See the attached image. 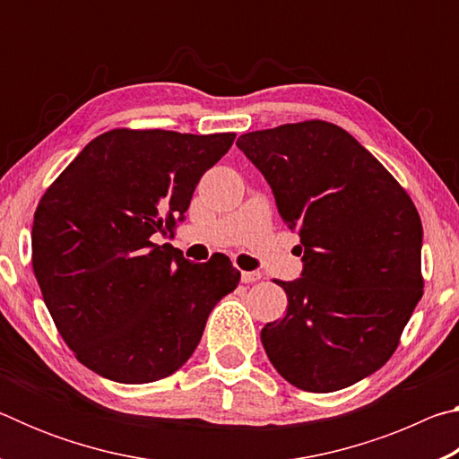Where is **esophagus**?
Segmentation results:
<instances>
[{"instance_id": "1", "label": "esophagus", "mask_w": 459, "mask_h": 459, "mask_svg": "<svg viewBox=\"0 0 459 459\" xmlns=\"http://www.w3.org/2000/svg\"><path fill=\"white\" fill-rule=\"evenodd\" d=\"M261 279V273H257V271H243V273H240V281L243 283H255V281H259Z\"/></svg>"}]
</instances>
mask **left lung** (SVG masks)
I'll return each instance as SVG.
<instances>
[{
    "mask_svg": "<svg viewBox=\"0 0 459 459\" xmlns=\"http://www.w3.org/2000/svg\"><path fill=\"white\" fill-rule=\"evenodd\" d=\"M237 145L265 176L304 253L301 279L279 281L285 317L261 330L271 364L309 393L359 383L397 351L423 295V227L413 200L328 121L251 131Z\"/></svg>",
    "mask_w": 459,
    "mask_h": 459,
    "instance_id": "left-lung-1",
    "label": "left lung"
}]
</instances>
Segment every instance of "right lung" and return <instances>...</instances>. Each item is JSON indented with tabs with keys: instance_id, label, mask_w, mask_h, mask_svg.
I'll list each match as a JSON object with an SVG mask.
<instances>
[{
	"instance_id": "right-lung-1",
	"label": "right lung",
	"mask_w": 459,
	"mask_h": 459,
	"mask_svg": "<svg viewBox=\"0 0 459 459\" xmlns=\"http://www.w3.org/2000/svg\"><path fill=\"white\" fill-rule=\"evenodd\" d=\"M235 137L111 129L38 202L36 281L62 340L97 375L126 385L174 375L212 307L237 290L240 271L224 255L190 263L153 243L184 219L202 174Z\"/></svg>"
}]
</instances>
